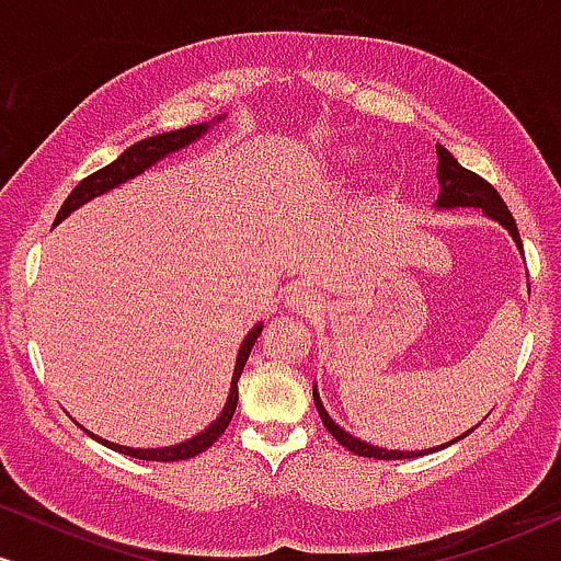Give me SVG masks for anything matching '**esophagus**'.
Masks as SVG:
<instances>
[{
    "label": "esophagus",
    "instance_id": "obj_1",
    "mask_svg": "<svg viewBox=\"0 0 561 561\" xmlns=\"http://www.w3.org/2000/svg\"><path fill=\"white\" fill-rule=\"evenodd\" d=\"M285 308L289 313H298V317H311L319 311V298L306 287H295L285 295Z\"/></svg>",
    "mask_w": 561,
    "mask_h": 561
}]
</instances>
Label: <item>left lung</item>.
Instances as JSON below:
<instances>
[{"instance_id":"obj_1","label":"left lung","mask_w":561,"mask_h":561,"mask_svg":"<svg viewBox=\"0 0 561 561\" xmlns=\"http://www.w3.org/2000/svg\"><path fill=\"white\" fill-rule=\"evenodd\" d=\"M437 184H440V192H437V199H435V208L437 210H454V208L482 210V214H485L488 218L499 221L501 227H504L508 234H512V240L517 242V248L523 250V240H519L517 224H514V218H512V214H508L506 203H504V199H501L499 192H495L493 186L485 182V179L478 176V173H472L469 169H465V165H461L459 160L450 156V152L443 145H437ZM313 403H317V411H319L321 422H324V427L330 430L334 440H337L340 446H345L347 450H353V454L369 456V459H388V461L390 459H414V456H424V454H433V450L454 446L456 440H461V437H467L474 430V427L467 430L465 435L454 437V440L443 443V446H437V448L388 450V448L371 446V443H364L362 437L345 433V430L340 427L337 422H332V416L327 414L324 403H321L317 385H313Z\"/></svg>"}]
</instances>
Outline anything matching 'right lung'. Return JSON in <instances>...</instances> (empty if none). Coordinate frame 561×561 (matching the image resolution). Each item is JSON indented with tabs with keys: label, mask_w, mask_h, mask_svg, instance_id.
Here are the masks:
<instances>
[{
	"label": "right lung",
	"mask_w": 561,
	"mask_h": 561,
	"mask_svg": "<svg viewBox=\"0 0 561 561\" xmlns=\"http://www.w3.org/2000/svg\"><path fill=\"white\" fill-rule=\"evenodd\" d=\"M218 121H224V115H218V118L210 121V124H197V126L176 128V131L156 134V137H147V139L137 141V145H131L128 150L121 152V158H115L111 165L94 171L92 176H87L81 184L73 186V192H70L66 203H62V208L57 210L55 224H60L62 218H68L76 208H81L83 203H89V199L105 195V192L115 190V186L128 182V179L139 176V173L152 169L158 160L171 156V152H179V150H184V147H190L192 141L205 137V134H208V128L218 124ZM261 330H263V324L259 321V324H255L253 330L248 332V337L242 340L240 353H237V362H234V375H231L227 403H224L221 414H218L216 420L203 430V433L190 437V440L176 443V446H165V448H128V446H118V443L102 440V437H96L94 433H89V435H92L96 443H102V446L118 450V454L131 456V459H145V461H179V459H192V456L203 454L205 448L214 446L218 437L224 435V430L229 427L231 416H234L237 398H240V392H237V382H240V375H242L244 364H248V356H250V351H253V345H255V340H259Z\"/></svg>",
	"instance_id": "add662e5"
}]
</instances>
